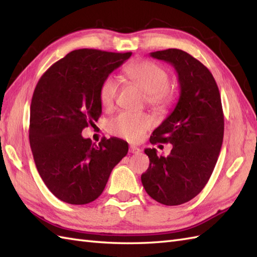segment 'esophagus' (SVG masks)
<instances>
[{"label":"esophagus","instance_id":"obj_1","mask_svg":"<svg viewBox=\"0 0 257 257\" xmlns=\"http://www.w3.org/2000/svg\"><path fill=\"white\" fill-rule=\"evenodd\" d=\"M129 152H130V154L137 155V154H139V152H140V149L138 148V147H136V146H130V148H129Z\"/></svg>","mask_w":257,"mask_h":257}]
</instances>
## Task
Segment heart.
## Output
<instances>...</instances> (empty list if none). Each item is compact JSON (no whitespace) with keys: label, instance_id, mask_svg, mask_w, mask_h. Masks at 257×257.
Masks as SVG:
<instances>
[{"label":"heart","instance_id":"obj_1","mask_svg":"<svg viewBox=\"0 0 257 257\" xmlns=\"http://www.w3.org/2000/svg\"><path fill=\"white\" fill-rule=\"evenodd\" d=\"M128 78L146 94V101L157 111H163L171 105L173 91L169 87L168 70L151 61H139L125 68ZM118 92V80L108 76L99 88L102 107L111 108ZM152 125L151 118L146 113L120 112L109 120V133L128 141H139Z\"/></svg>","mask_w":257,"mask_h":257}]
</instances>
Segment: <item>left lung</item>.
Wrapping results in <instances>:
<instances>
[{"label":"left lung","instance_id":"left-lung-1","mask_svg":"<svg viewBox=\"0 0 257 257\" xmlns=\"http://www.w3.org/2000/svg\"><path fill=\"white\" fill-rule=\"evenodd\" d=\"M150 56L176 69L180 97L150 137L152 145L171 144L170 155L158 156L155 148L146 149L150 165L141 182L159 203L180 205L203 190L214 170L224 134L221 96L210 70L187 52L169 48Z\"/></svg>","mask_w":257,"mask_h":257}]
</instances>
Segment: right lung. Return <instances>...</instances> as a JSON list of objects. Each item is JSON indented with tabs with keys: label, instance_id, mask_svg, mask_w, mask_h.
Returning a JSON list of instances; mask_svg holds the SVG:
<instances>
[{
	"label": "right lung",
	"instance_id": "add662e5",
	"mask_svg": "<svg viewBox=\"0 0 257 257\" xmlns=\"http://www.w3.org/2000/svg\"><path fill=\"white\" fill-rule=\"evenodd\" d=\"M132 54L76 50L38 80L31 102L30 145L42 180L63 202L95 201L127 155L124 140L102 138L95 145L81 132L100 117L102 80Z\"/></svg>",
	"mask_w": 257,
	"mask_h": 257
}]
</instances>
